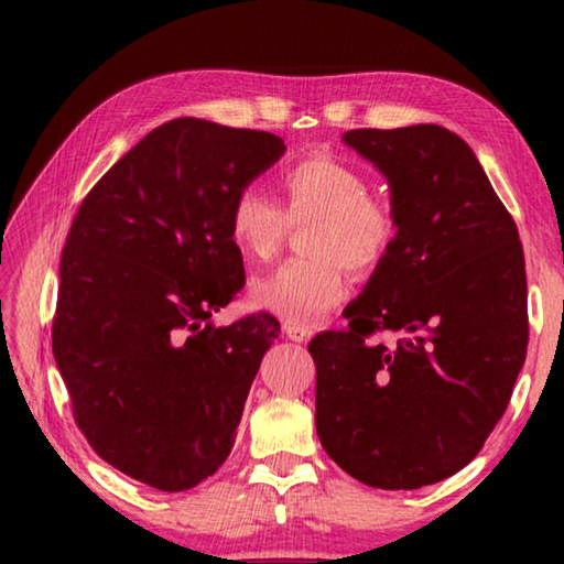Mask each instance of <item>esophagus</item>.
<instances>
[{
	"label": "esophagus",
	"mask_w": 564,
	"mask_h": 564,
	"mask_svg": "<svg viewBox=\"0 0 564 564\" xmlns=\"http://www.w3.org/2000/svg\"><path fill=\"white\" fill-rule=\"evenodd\" d=\"M283 336L289 340H295V343H303L308 340L313 336V330L308 326H301V323H293V321H285L283 323Z\"/></svg>",
	"instance_id": "34e87169"
}]
</instances>
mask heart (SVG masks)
<instances>
[{"label":"heart","mask_w":564,"mask_h":564,"mask_svg":"<svg viewBox=\"0 0 564 564\" xmlns=\"http://www.w3.org/2000/svg\"><path fill=\"white\" fill-rule=\"evenodd\" d=\"M275 206L256 188L234 198L228 231L248 261H269L285 228L308 224L301 234L305 259L281 265L251 283V303L275 316L313 323L346 299V265L373 271L398 236L395 212L368 196V181L348 161L311 154L283 169Z\"/></svg>","instance_id":"obj_1"}]
</instances>
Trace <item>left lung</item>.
Returning <instances> with one entry per match:
<instances>
[{
    "mask_svg": "<svg viewBox=\"0 0 564 564\" xmlns=\"http://www.w3.org/2000/svg\"><path fill=\"white\" fill-rule=\"evenodd\" d=\"M343 141L386 176L398 236L343 311L348 330L308 343L316 431L356 480L415 490L463 470L510 403L528 352L522 243L457 133L417 123Z\"/></svg>",
    "mask_w": 564,
    "mask_h": 564,
    "instance_id": "left-lung-1",
    "label": "left lung"
}]
</instances>
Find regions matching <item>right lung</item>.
I'll return each mask as SVG.
<instances>
[{
    "mask_svg": "<svg viewBox=\"0 0 564 564\" xmlns=\"http://www.w3.org/2000/svg\"><path fill=\"white\" fill-rule=\"evenodd\" d=\"M283 151L269 131L166 121L99 178L66 236L52 348L74 420L101 460L156 490L224 465L281 333L269 313L212 316L246 281L234 198Z\"/></svg>",
    "mask_w": 564,
    "mask_h": 564,
    "instance_id": "add662e5",
    "label": "right lung"
}]
</instances>
